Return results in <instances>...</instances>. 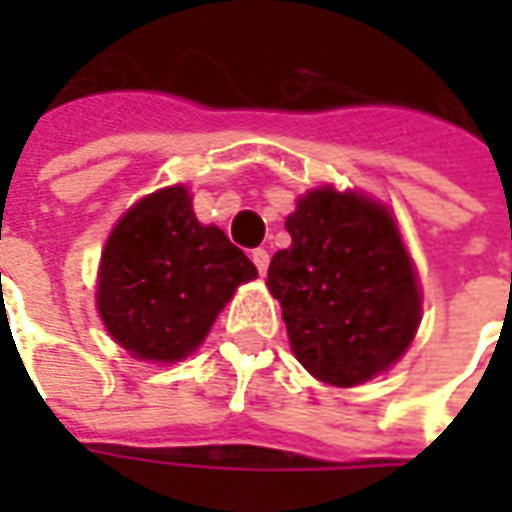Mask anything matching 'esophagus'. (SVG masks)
Listing matches in <instances>:
<instances>
[{
  "mask_svg": "<svg viewBox=\"0 0 512 512\" xmlns=\"http://www.w3.org/2000/svg\"><path fill=\"white\" fill-rule=\"evenodd\" d=\"M252 263H255L260 274H266V271H268V252H266V249H252Z\"/></svg>",
  "mask_w": 512,
  "mask_h": 512,
  "instance_id": "esophagus-1",
  "label": "esophagus"
}]
</instances>
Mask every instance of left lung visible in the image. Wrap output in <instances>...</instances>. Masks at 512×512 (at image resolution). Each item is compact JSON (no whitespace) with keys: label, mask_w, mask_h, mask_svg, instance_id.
Segmentation results:
<instances>
[{"label":"left lung","mask_w":512,"mask_h":512,"mask_svg":"<svg viewBox=\"0 0 512 512\" xmlns=\"http://www.w3.org/2000/svg\"><path fill=\"white\" fill-rule=\"evenodd\" d=\"M293 244L268 266L290 348L312 376L356 386L397 362L414 340L419 288L392 216L351 191L301 197Z\"/></svg>","instance_id":"left-lung-1"}]
</instances>
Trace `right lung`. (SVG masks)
Listing matches in <instances>:
<instances>
[{
    "label": "right lung",
    "mask_w": 512,
    "mask_h": 512,
    "mask_svg": "<svg viewBox=\"0 0 512 512\" xmlns=\"http://www.w3.org/2000/svg\"><path fill=\"white\" fill-rule=\"evenodd\" d=\"M255 263L219 227H202L183 186L139 200L106 241L98 312L139 359L175 362L205 340Z\"/></svg>",
    "instance_id": "right-lung-1"
}]
</instances>
